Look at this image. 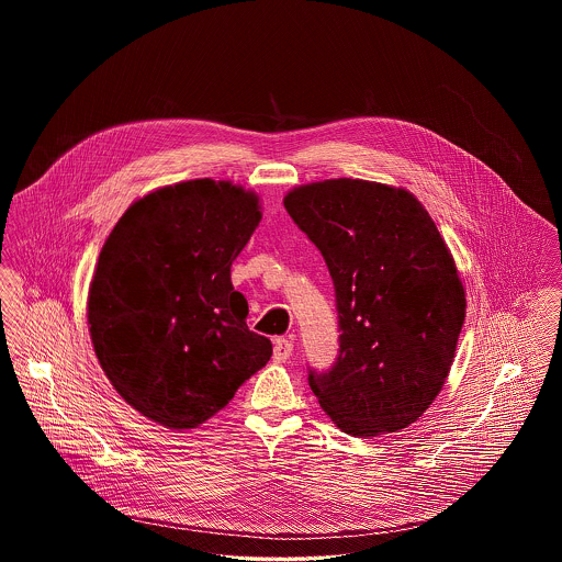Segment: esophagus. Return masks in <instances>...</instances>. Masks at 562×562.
Instances as JSON below:
<instances>
[{
	"label": "esophagus",
	"mask_w": 562,
	"mask_h": 562,
	"mask_svg": "<svg viewBox=\"0 0 562 562\" xmlns=\"http://www.w3.org/2000/svg\"><path fill=\"white\" fill-rule=\"evenodd\" d=\"M293 356V339L291 337H278L273 341V360L286 362Z\"/></svg>",
	"instance_id": "esophagus-1"
}]
</instances>
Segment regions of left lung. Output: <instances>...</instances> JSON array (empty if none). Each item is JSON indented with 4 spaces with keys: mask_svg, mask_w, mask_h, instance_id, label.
Returning <instances> with one entry per match:
<instances>
[{
    "mask_svg": "<svg viewBox=\"0 0 562 562\" xmlns=\"http://www.w3.org/2000/svg\"><path fill=\"white\" fill-rule=\"evenodd\" d=\"M333 278L339 353L307 369L324 413L351 436L417 422L453 364L465 293L428 211L404 189L330 179L284 198Z\"/></svg>",
    "mask_w": 562,
    "mask_h": 562,
    "instance_id": "8db88e82",
    "label": "left lung"
}]
</instances>
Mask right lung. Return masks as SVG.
Segmentation results:
<instances>
[{
    "label": "right lung",
    "instance_id": "right-lung-1",
    "mask_svg": "<svg viewBox=\"0 0 562 562\" xmlns=\"http://www.w3.org/2000/svg\"><path fill=\"white\" fill-rule=\"evenodd\" d=\"M261 221L259 198L227 181L161 188L117 221L88 294L97 358L117 394L170 429L204 424L268 364L246 326L232 263Z\"/></svg>",
    "mask_w": 562,
    "mask_h": 562
}]
</instances>
